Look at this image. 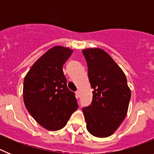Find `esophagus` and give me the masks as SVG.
<instances>
[{"label":"esophagus","instance_id":"1","mask_svg":"<svg viewBox=\"0 0 154 154\" xmlns=\"http://www.w3.org/2000/svg\"><path fill=\"white\" fill-rule=\"evenodd\" d=\"M75 94H76V96H77V98H79L80 97V92L79 90H77L75 92Z\"/></svg>","mask_w":154,"mask_h":154}]
</instances>
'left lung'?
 <instances>
[{
    "label": "left lung",
    "instance_id": "8db88e82",
    "mask_svg": "<svg viewBox=\"0 0 154 154\" xmlns=\"http://www.w3.org/2000/svg\"><path fill=\"white\" fill-rule=\"evenodd\" d=\"M88 66L92 101L82 108L87 130L96 137H109L126 117L131 92L123 70L100 48L82 50Z\"/></svg>",
    "mask_w": 154,
    "mask_h": 154
}]
</instances>
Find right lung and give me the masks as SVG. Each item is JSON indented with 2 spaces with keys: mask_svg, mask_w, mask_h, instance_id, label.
<instances>
[{
  "mask_svg": "<svg viewBox=\"0 0 154 154\" xmlns=\"http://www.w3.org/2000/svg\"><path fill=\"white\" fill-rule=\"evenodd\" d=\"M73 51L55 46L38 59L24 79V103L31 116L45 129L61 130L79 108L67 87L62 66Z\"/></svg>",
  "mask_w": 154,
  "mask_h": 154,
  "instance_id": "1",
  "label": "right lung"
}]
</instances>
